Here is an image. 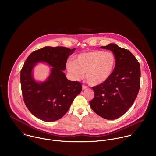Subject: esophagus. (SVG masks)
<instances>
[{
    "label": "esophagus",
    "mask_w": 156,
    "mask_h": 156,
    "mask_svg": "<svg viewBox=\"0 0 156 156\" xmlns=\"http://www.w3.org/2000/svg\"><path fill=\"white\" fill-rule=\"evenodd\" d=\"M87 88H88V87H87L85 85H83L82 86V89L83 90H85V89H87Z\"/></svg>",
    "instance_id": "1"
}]
</instances>
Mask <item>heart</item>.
<instances>
[{"label":"heart","instance_id":"obj_1","mask_svg":"<svg viewBox=\"0 0 156 156\" xmlns=\"http://www.w3.org/2000/svg\"><path fill=\"white\" fill-rule=\"evenodd\" d=\"M116 64V58L112 52L94 50L78 55L74 62L67 63L68 73L74 80H79L85 73L88 83L97 86L105 83L111 77Z\"/></svg>","mask_w":156,"mask_h":156}]
</instances>
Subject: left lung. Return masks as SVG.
<instances>
[{"label":"left lung","instance_id":"obj_1","mask_svg":"<svg viewBox=\"0 0 156 156\" xmlns=\"http://www.w3.org/2000/svg\"><path fill=\"white\" fill-rule=\"evenodd\" d=\"M100 48L113 53L116 64L107 81L92 88L94 97L89 104L98 115L113 120L127 112L136 98L140 83V64L129 50L115 44Z\"/></svg>","mask_w":156,"mask_h":156}]
</instances>
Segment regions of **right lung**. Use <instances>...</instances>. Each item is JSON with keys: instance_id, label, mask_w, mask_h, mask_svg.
Masks as SVG:
<instances>
[{"instance_id": "right-lung-1", "label": "right lung", "mask_w": 156, "mask_h": 156, "mask_svg": "<svg viewBox=\"0 0 156 156\" xmlns=\"http://www.w3.org/2000/svg\"><path fill=\"white\" fill-rule=\"evenodd\" d=\"M76 48L47 46L33 51L26 59L20 73V83L24 103L35 117L45 122L61 118L68 111L74 98L82 91V85L67 79L68 57ZM40 62L52 67L44 82L33 78V69Z\"/></svg>"}]
</instances>
